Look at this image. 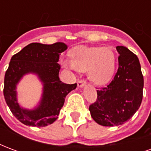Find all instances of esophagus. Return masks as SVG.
Listing matches in <instances>:
<instances>
[{
	"mask_svg": "<svg viewBox=\"0 0 151 151\" xmlns=\"http://www.w3.org/2000/svg\"><path fill=\"white\" fill-rule=\"evenodd\" d=\"M86 85V82L84 80H78V87H83Z\"/></svg>",
	"mask_w": 151,
	"mask_h": 151,
	"instance_id": "34e87169",
	"label": "esophagus"
}]
</instances>
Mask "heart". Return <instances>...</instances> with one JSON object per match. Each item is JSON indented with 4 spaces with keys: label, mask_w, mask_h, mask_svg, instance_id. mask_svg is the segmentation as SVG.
Here are the masks:
<instances>
[{
    "label": "heart",
    "mask_w": 151,
    "mask_h": 151,
    "mask_svg": "<svg viewBox=\"0 0 151 151\" xmlns=\"http://www.w3.org/2000/svg\"><path fill=\"white\" fill-rule=\"evenodd\" d=\"M71 60H61L64 68L87 72V77L95 85L103 86L111 81L116 69V55L110 47H78L70 53Z\"/></svg>",
    "instance_id": "1"
}]
</instances>
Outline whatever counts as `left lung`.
<instances>
[{
    "mask_svg": "<svg viewBox=\"0 0 151 151\" xmlns=\"http://www.w3.org/2000/svg\"><path fill=\"white\" fill-rule=\"evenodd\" d=\"M119 67L111 83L97 91L90 105L91 116L103 126L123 124L135 114L142 100L144 79L137 56L124 46H117Z\"/></svg>",
    "mask_w": 151,
    "mask_h": 151,
    "instance_id": "1",
    "label": "left lung"
}]
</instances>
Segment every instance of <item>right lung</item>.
I'll use <instances>...</instances> for the list:
<instances>
[{"instance_id":"1","label":"right lung","mask_w":151,"mask_h":151,"mask_svg":"<svg viewBox=\"0 0 151 151\" xmlns=\"http://www.w3.org/2000/svg\"><path fill=\"white\" fill-rule=\"evenodd\" d=\"M65 43L43 44L32 43L12 56L4 81V96L14 116L26 125L44 127L58 118L66 95L77 87L66 84L59 78L60 55L67 49ZM34 73L44 85L40 104L34 109L22 108L17 103L16 88L21 78Z\"/></svg>"}]
</instances>
